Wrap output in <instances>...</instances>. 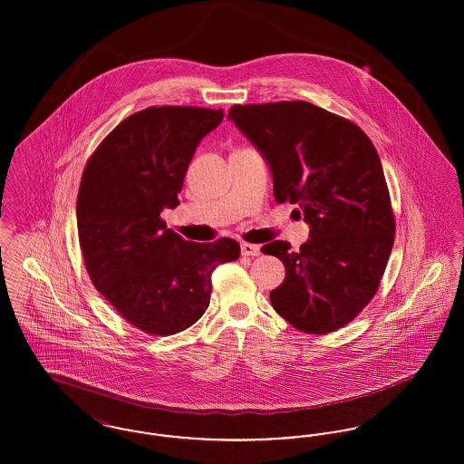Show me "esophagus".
<instances>
[{
  "instance_id": "34e87169",
  "label": "esophagus",
  "mask_w": 464,
  "mask_h": 464,
  "mask_svg": "<svg viewBox=\"0 0 464 464\" xmlns=\"http://www.w3.org/2000/svg\"><path fill=\"white\" fill-rule=\"evenodd\" d=\"M261 254V248L259 245H254V243H242V256L245 257H256Z\"/></svg>"
}]
</instances>
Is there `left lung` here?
I'll return each mask as SVG.
<instances>
[{
	"label": "left lung",
	"instance_id": "obj_1",
	"mask_svg": "<svg viewBox=\"0 0 464 464\" xmlns=\"http://www.w3.org/2000/svg\"><path fill=\"white\" fill-rule=\"evenodd\" d=\"M229 120L265 155L278 203L297 205L309 240L265 254L285 265L275 311L306 334L348 325L379 288L395 242V216L372 140L356 123L306 101L235 104Z\"/></svg>",
	"mask_w": 464,
	"mask_h": 464
}]
</instances>
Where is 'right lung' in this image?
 Segmentation results:
<instances>
[{"mask_svg":"<svg viewBox=\"0 0 464 464\" xmlns=\"http://www.w3.org/2000/svg\"><path fill=\"white\" fill-rule=\"evenodd\" d=\"M222 110L151 106L125 118L85 165L76 199L78 238L93 287L130 325L174 335L210 303L212 271L240 257L233 238L186 242L160 218L176 208L199 140Z\"/></svg>","mask_w":464,"mask_h":464,"instance_id":"1","label":"right lung"}]
</instances>
